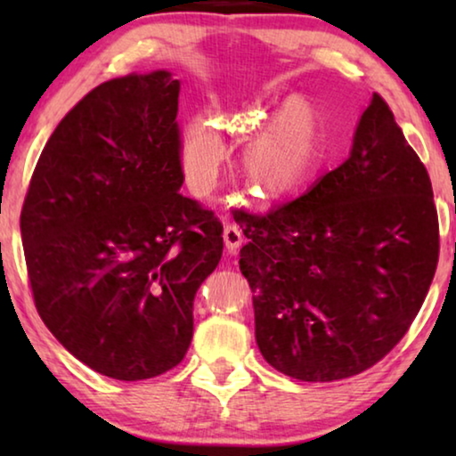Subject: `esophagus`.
Instances as JSON below:
<instances>
[{
	"mask_svg": "<svg viewBox=\"0 0 456 456\" xmlns=\"http://www.w3.org/2000/svg\"><path fill=\"white\" fill-rule=\"evenodd\" d=\"M223 241H225L229 253H237L239 247L243 245L241 231H239L235 225H231V223H227L225 229H223Z\"/></svg>",
	"mask_w": 456,
	"mask_h": 456,
	"instance_id": "esophagus-1",
	"label": "esophagus"
}]
</instances>
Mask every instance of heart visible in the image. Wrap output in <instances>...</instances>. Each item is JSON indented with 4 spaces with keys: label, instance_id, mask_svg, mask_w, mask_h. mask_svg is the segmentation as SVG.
<instances>
[{
    "label": "heart",
    "instance_id": "b5f03b06",
    "mask_svg": "<svg viewBox=\"0 0 456 456\" xmlns=\"http://www.w3.org/2000/svg\"><path fill=\"white\" fill-rule=\"evenodd\" d=\"M267 117L243 114L235 128L241 136L265 125ZM323 120L318 106L293 96L267 126L253 138L243 154V175L251 195L261 203H280L302 192L323 165ZM225 144L217 126L207 118H192L183 128L179 163L189 189L207 195L217 183Z\"/></svg>",
    "mask_w": 456,
    "mask_h": 456
}]
</instances>
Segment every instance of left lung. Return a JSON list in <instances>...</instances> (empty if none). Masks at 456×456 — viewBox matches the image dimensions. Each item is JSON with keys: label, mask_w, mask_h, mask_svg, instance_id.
Wrapping results in <instances>:
<instances>
[{"label": "left lung", "mask_w": 456, "mask_h": 456, "mask_svg": "<svg viewBox=\"0 0 456 456\" xmlns=\"http://www.w3.org/2000/svg\"><path fill=\"white\" fill-rule=\"evenodd\" d=\"M249 243L259 352L304 382L356 376L404 338L438 264V215L419 154L380 94L350 157L296 200L235 217Z\"/></svg>", "instance_id": "obj_1"}]
</instances>
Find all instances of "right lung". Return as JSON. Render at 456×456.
<instances>
[{"instance_id":"add662e5","label":"right lung","mask_w":456,"mask_h":456,"mask_svg":"<svg viewBox=\"0 0 456 456\" xmlns=\"http://www.w3.org/2000/svg\"><path fill=\"white\" fill-rule=\"evenodd\" d=\"M179 90L157 70L88 92L45 142L20 217L37 314L117 380L184 358L192 299L223 253L221 221L179 192Z\"/></svg>"}]
</instances>
